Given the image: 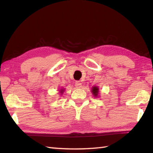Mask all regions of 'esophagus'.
Instances as JSON below:
<instances>
[{
  "mask_svg": "<svg viewBox=\"0 0 153 153\" xmlns=\"http://www.w3.org/2000/svg\"><path fill=\"white\" fill-rule=\"evenodd\" d=\"M75 86L76 87V88H81L82 87V84L79 82H76L75 83Z\"/></svg>",
  "mask_w": 153,
  "mask_h": 153,
  "instance_id": "esophagus-1",
  "label": "esophagus"
}]
</instances>
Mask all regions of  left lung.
Masks as SVG:
<instances>
[{
    "instance_id": "left-lung-1",
    "label": "left lung",
    "mask_w": 153,
    "mask_h": 153,
    "mask_svg": "<svg viewBox=\"0 0 153 153\" xmlns=\"http://www.w3.org/2000/svg\"><path fill=\"white\" fill-rule=\"evenodd\" d=\"M92 93L94 95V96H97L99 93V88L97 87H93L92 89Z\"/></svg>"
}]
</instances>
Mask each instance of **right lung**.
<instances>
[{
    "label": "right lung",
    "instance_id": "1",
    "mask_svg": "<svg viewBox=\"0 0 153 153\" xmlns=\"http://www.w3.org/2000/svg\"><path fill=\"white\" fill-rule=\"evenodd\" d=\"M62 91H64V90H61V91H60V92H62Z\"/></svg>",
    "mask_w": 153,
    "mask_h": 153
}]
</instances>
